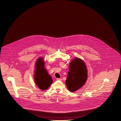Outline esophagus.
I'll list each match as a JSON object with an SVG mask.
<instances>
[{
	"label": "esophagus",
	"instance_id": "obj_1",
	"mask_svg": "<svg viewBox=\"0 0 121 121\" xmlns=\"http://www.w3.org/2000/svg\"><path fill=\"white\" fill-rule=\"evenodd\" d=\"M57 80H60V81H61L62 80V79H61V78H57Z\"/></svg>",
	"mask_w": 121,
	"mask_h": 121
}]
</instances>
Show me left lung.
Masks as SVG:
<instances>
[{
    "mask_svg": "<svg viewBox=\"0 0 121 121\" xmlns=\"http://www.w3.org/2000/svg\"><path fill=\"white\" fill-rule=\"evenodd\" d=\"M87 70L82 59L76 58L69 64V70L65 83L69 91H76L84 85L87 79Z\"/></svg>",
    "mask_w": 121,
    "mask_h": 121,
    "instance_id": "8db88e82",
    "label": "left lung"
}]
</instances>
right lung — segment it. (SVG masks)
Wrapping results in <instances>:
<instances>
[{
  "label": "right lung",
  "instance_id": "obj_1",
  "mask_svg": "<svg viewBox=\"0 0 121 121\" xmlns=\"http://www.w3.org/2000/svg\"><path fill=\"white\" fill-rule=\"evenodd\" d=\"M44 58L39 57L35 63L34 80L36 85L42 91L47 90L53 82L52 77L44 67Z\"/></svg>",
  "mask_w": 121,
  "mask_h": 121
}]
</instances>
